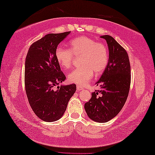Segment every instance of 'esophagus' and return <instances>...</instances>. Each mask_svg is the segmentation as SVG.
Listing matches in <instances>:
<instances>
[{
  "label": "esophagus",
  "instance_id": "esophagus-1",
  "mask_svg": "<svg viewBox=\"0 0 155 155\" xmlns=\"http://www.w3.org/2000/svg\"><path fill=\"white\" fill-rule=\"evenodd\" d=\"M76 89H77V91H80L83 90L84 88L82 87H81V86H76Z\"/></svg>",
  "mask_w": 155,
  "mask_h": 155
}]
</instances>
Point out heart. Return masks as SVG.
I'll return each instance as SVG.
<instances>
[{
	"mask_svg": "<svg viewBox=\"0 0 155 155\" xmlns=\"http://www.w3.org/2000/svg\"><path fill=\"white\" fill-rule=\"evenodd\" d=\"M70 50L58 46L55 49L57 62L64 69L71 68L74 56H80V68L74 69L68 75V80L79 86H84L90 81L95 72L96 75L105 70L108 62V53L104 44L87 37H79L69 43Z\"/></svg>",
	"mask_w": 155,
	"mask_h": 155,
	"instance_id": "1",
	"label": "heart"
}]
</instances>
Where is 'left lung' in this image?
Segmentation results:
<instances>
[{"label": "left lung", "instance_id": "left-lung-1", "mask_svg": "<svg viewBox=\"0 0 155 155\" xmlns=\"http://www.w3.org/2000/svg\"><path fill=\"white\" fill-rule=\"evenodd\" d=\"M109 50L106 68L97 86L101 89L91 94L84 108L92 120L103 123L114 118L124 106L130 86V64L128 53L110 35H103Z\"/></svg>", "mask_w": 155, "mask_h": 155}]
</instances>
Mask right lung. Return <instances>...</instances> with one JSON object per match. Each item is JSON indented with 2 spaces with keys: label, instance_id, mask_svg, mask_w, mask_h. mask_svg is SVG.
Masks as SVG:
<instances>
[{
  "label": "right lung",
  "instance_id": "add662e5",
  "mask_svg": "<svg viewBox=\"0 0 155 155\" xmlns=\"http://www.w3.org/2000/svg\"><path fill=\"white\" fill-rule=\"evenodd\" d=\"M71 31L49 33L34 42L25 59V85L31 108L45 122L58 120L67 108L76 85L58 86L65 80L55 58V51Z\"/></svg>",
  "mask_w": 155,
  "mask_h": 155
}]
</instances>
